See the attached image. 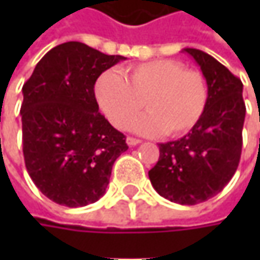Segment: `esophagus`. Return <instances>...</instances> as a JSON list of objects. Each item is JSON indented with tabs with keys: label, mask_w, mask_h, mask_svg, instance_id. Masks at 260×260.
Returning <instances> with one entry per match:
<instances>
[{
	"label": "esophagus",
	"mask_w": 260,
	"mask_h": 260,
	"mask_svg": "<svg viewBox=\"0 0 260 260\" xmlns=\"http://www.w3.org/2000/svg\"><path fill=\"white\" fill-rule=\"evenodd\" d=\"M125 142H127V145L128 146H136V145H139L142 140H140V139H136V137H132V136H128V137L125 139Z\"/></svg>",
	"instance_id": "esophagus-1"
}]
</instances>
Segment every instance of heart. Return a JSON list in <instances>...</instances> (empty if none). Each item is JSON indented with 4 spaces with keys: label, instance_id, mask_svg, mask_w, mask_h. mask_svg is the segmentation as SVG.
<instances>
[{
    "label": "heart",
    "instance_id": "obj_1",
    "mask_svg": "<svg viewBox=\"0 0 260 260\" xmlns=\"http://www.w3.org/2000/svg\"><path fill=\"white\" fill-rule=\"evenodd\" d=\"M94 91L100 108L117 128L127 127L143 102L148 113L133 119L130 127L142 135L165 132L171 137L185 135L198 124L210 95L201 72L172 59L130 66L124 76L105 71Z\"/></svg>",
    "mask_w": 260,
    "mask_h": 260
}]
</instances>
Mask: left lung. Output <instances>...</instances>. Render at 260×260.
<instances>
[{
    "mask_svg": "<svg viewBox=\"0 0 260 260\" xmlns=\"http://www.w3.org/2000/svg\"><path fill=\"white\" fill-rule=\"evenodd\" d=\"M208 84V104L198 124L184 137L160 143L149 178L157 194L182 205L204 203L223 191L242 155L246 105L243 84L213 56L184 49Z\"/></svg>",
    "mask_w": 260,
    "mask_h": 260,
    "instance_id": "obj_1",
    "label": "left lung"
}]
</instances>
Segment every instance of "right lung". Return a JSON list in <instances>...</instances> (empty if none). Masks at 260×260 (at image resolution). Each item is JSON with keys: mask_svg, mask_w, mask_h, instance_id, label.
<instances>
[{"mask_svg": "<svg viewBox=\"0 0 260 260\" xmlns=\"http://www.w3.org/2000/svg\"><path fill=\"white\" fill-rule=\"evenodd\" d=\"M79 42L49 50L23 85L21 123L27 172L49 200L71 208L105 194L125 136L98 111L94 85L124 60Z\"/></svg>", "mask_w": 260, "mask_h": 260, "instance_id": "add662e5", "label": "right lung"}]
</instances>
